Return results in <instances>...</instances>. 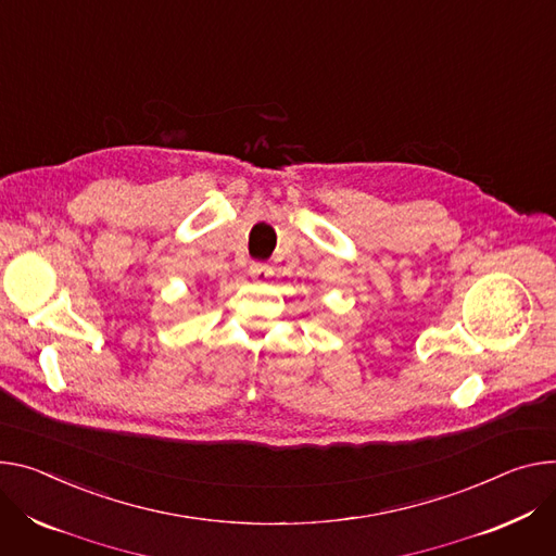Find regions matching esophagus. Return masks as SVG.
<instances>
[{"instance_id":"34e87169","label":"esophagus","mask_w":556,"mask_h":556,"mask_svg":"<svg viewBox=\"0 0 556 556\" xmlns=\"http://www.w3.org/2000/svg\"><path fill=\"white\" fill-rule=\"evenodd\" d=\"M250 277L255 279V281H268L270 277H273V268L270 266H266V264H260V262H255V264H250Z\"/></svg>"}]
</instances>
